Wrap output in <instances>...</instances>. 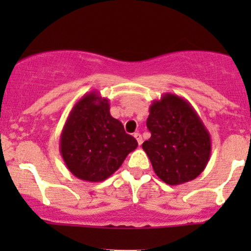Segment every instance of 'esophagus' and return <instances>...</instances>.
<instances>
[{"instance_id": "esophagus-1", "label": "esophagus", "mask_w": 251, "mask_h": 251, "mask_svg": "<svg viewBox=\"0 0 251 251\" xmlns=\"http://www.w3.org/2000/svg\"><path fill=\"white\" fill-rule=\"evenodd\" d=\"M133 136H135V138H136V140H137L138 144H140V146H141V144H142V136H141V133L136 132L135 135H133Z\"/></svg>"}]
</instances>
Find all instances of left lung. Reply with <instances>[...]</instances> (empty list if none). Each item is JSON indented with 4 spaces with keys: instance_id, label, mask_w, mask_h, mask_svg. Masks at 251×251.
<instances>
[{
    "instance_id": "1",
    "label": "left lung",
    "mask_w": 251,
    "mask_h": 251,
    "mask_svg": "<svg viewBox=\"0 0 251 251\" xmlns=\"http://www.w3.org/2000/svg\"><path fill=\"white\" fill-rule=\"evenodd\" d=\"M147 127L151 136L142 148L161 181L177 186L203 173L211 153V138L188 100L173 93L153 100Z\"/></svg>"
}]
</instances>
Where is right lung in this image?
I'll return each mask as SVG.
<instances>
[{"instance_id":"add662e5","label":"right lung","mask_w":251,"mask_h":251,"mask_svg":"<svg viewBox=\"0 0 251 251\" xmlns=\"http://www.w3.org/2000/svg\"><path fill=\"white\" fill-rule=\"evenodd\" d=\"M109 110L108 98L96 91L86 93L70 110L60 133L63 160L70 173L82 181L107 179L138 146Z\"/></svg>"}]
</instances>
